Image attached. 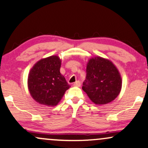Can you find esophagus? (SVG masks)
Wrapping results in <instances>:
<instances>
[{"mask_svg":"<svg viewBox=\"0 0 148 148\" xmlns=\"http://www.w3.org/2000/svg\"><path fill=\"white\" fill-rule=\"evenodd\" d=\"M73 85H74V86H76V87H80L81 86V82H80L79 81H76L75 83H74Z\"/></svg>","mask_w":148,"mask_h":148,"instance_id":"34e87169","label":"esophagus"}]
</instances>
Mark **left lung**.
I'll return each instance as SVG.
<instances>
[{
  "label": "left lung",
  "mask_w": 148,
  "mask_h": 148,
  "mask_svg": "<svg viewBox=\"0 0 148 148\" xmlns=\"http://www.w3.org/2000/svg\"><path fill=\"white\" fill-rule=\"evenodd\" d=\"M86 79L82 89L97 105L108 104L119 96L122 79L118 69L111 60L100 56L88 60Z\"/></svg>",
  "instance_id": "obj_1"
}]
</instances>
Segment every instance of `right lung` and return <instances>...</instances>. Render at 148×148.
Instances as JSON below:
<instances>
[{
  "label": "right lung",
  "mask_w": 148,
  "mask_h": 148,
  "mask_svg": "<svg viewBox=\"0 0 148 148\" xmlns=\"http://www.w3.org/2000/svg\"><path fill=\"white\" fill-rule=\"evenodd\" d=\"M61 60L51 56L38 60L28 74L29 93L37 103L55 106L70 87L60 72Z\"/></svg>",
  "instance_id": "1"
}]
</instances>
